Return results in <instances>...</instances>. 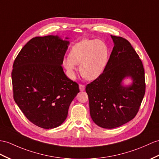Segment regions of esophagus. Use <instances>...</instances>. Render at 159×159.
Masks as SVG:
<instances>
[{
  "label": "esophagus",
  "mask_w": 159,
  "mask_h": 159,
  "mask_svg": "<svg viewBox=\"0 0 159 159\" xmlns=\"http://www.w3.org/2000/svg\"><path fill=\"white\" fill-rule=\"evenodd\" d=\"M79 88H80V91H84L85 90V88H86V86H85L84 85L80 84L79 85Z\"/></svg>",
  "instance_id": "esophagus-1"
}]
</instances>
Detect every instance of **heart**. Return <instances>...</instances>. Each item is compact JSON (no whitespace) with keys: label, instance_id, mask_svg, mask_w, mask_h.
I'll list each match as a JSON object with an SVG mask.
<instances>
[{"label":"heart","instance_id":"b5f03b06","mask_svg":"<svg viewBox=\"0 0 159 159\" xmlns=\"http://www.w3.org/2000/svg\"><path fill=\"white\" fill-rule=\"evenodd\" d=\"M109 60V48L102 40L83 39L73 46L69 56L64 57L62 64L68 75L73 78L80 65L82 75L88 80H95L105 70Z\"/></svg>","mask_w":159,"mask_h":159}]
</instances>
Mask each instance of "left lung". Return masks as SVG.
<instances>
[{
  "instance_id": "8db88e82",
  "label": "left lung",
  "mask_w": 159,
  "mask_h": 159,
  "mask_svg": "<svg viewBox=\"0 0 159 159\" xmlns=\"http://www.w3.org/2000/svg\"><path fill=\"white\" fill-rule=\"evenodd\" d=\"M114 47L104 73L88 84L90 113L98 126L113 129L133 119L145 94L144 69L140 59L125 38L111 35ZM130 78L129 85L123 80Z\"/></svg>"
}]
</instances>
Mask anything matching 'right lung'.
I'll list each match as a JSON object with an SVG mask.
<instances>
[{
    "mask_svg": "<svg viewBox=\"0 0 159 159\" xmlns=\"http://www.w3.org/2000/svg\"><path fill=\"white\" fill-rule=\"evenodd\" d=\"M69 38L35 37L18 54L11 73L13 98L34 125L44 129L60 126L79 93V86L65 74L62 61Z\"/></svg>",
    "mask_w": 159,
    "mask_h": 159,
    "instance_id": "obj_1",
    "label": "right lung"
}]
</instances>
